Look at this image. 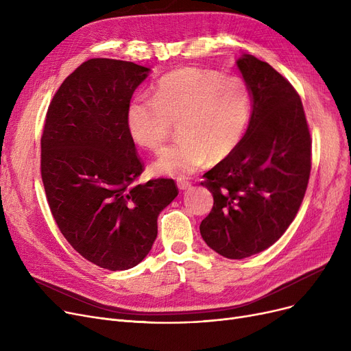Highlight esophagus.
Wrapping results in <instances>:
<instances>
[{"instance_id":"34e87169","label":"esophagus","mask_w":351,"mask_h":351,"mask_svg":"<svg viewBox=\"0 0 351 351\" xmlns=\"http://www.w3.org/2000/svg\"><path fill=\"white\" fill-rule=\"evenodd\" d=\"M176 183H178V188L182 189V191H186V189H189L192 186V182L185 179V178H178Z\"/></svg>"}]
</instances>
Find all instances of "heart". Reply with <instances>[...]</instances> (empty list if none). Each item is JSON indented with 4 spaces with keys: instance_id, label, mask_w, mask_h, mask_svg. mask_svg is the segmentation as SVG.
<instances>
[{
    "instance_id": "1",
    "label": "heart",
    "mask_w": 351,
    "mask_h": 351,
    "mask_svg": "<svg viewBox=\"0 0 351 351\" xmlns=\"http://www.w3.org/2000/svg\"><path fill=\"white\" fill-rule=\"evenodd\" d=\"M252 114V94L237 75L182 68L165 75L152 97L138 95L128 106L129 134L146 149L159 152L178 123L182 138L152 165L158 175L180 176L208 160L230 156L242 142Z\"/></svg>"
}]
</instances>
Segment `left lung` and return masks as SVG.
Returning a JSON list of instances; mask_svg holds the SVG:
<instances>
[{"instance_id":"obj_1","label":"left lung","mask_w":351,"mask_h":351,"mask_svg":"<svg viewBox=\"0 0 351 351\" xmlns=\"http://www.w3.org/2000/svg\"><path fill=\"white\" fill-rule=\"evenodd\" d=\"M236 64L252 94L250 122L236 151L200 182L213 195L200 234L228 259L279 241L299 212L311 169V138L296 89L253 55Z\"/></svg>"}]
</instances>
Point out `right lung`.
Instances as JSON below:
<instances>
[{
    "label": "right lung",
    "instance_id": "obj_1",
    "mask_svg": "<svg viewBox=\"0 0 351 351\" xmlns=\"http://www.w3.org/2000/svg\"><path fill=\"white\" fill-rule=\"evenodd\" d=\"M149 68L92 58L61 84L41 136V178L68 243L90 263L126 270L158 234V216L178 196L172 179L138 183L143 163L126 123Z\"/></svg>",
    "mask_w": 351,
    "mask_h": 351
}]
</instances>
